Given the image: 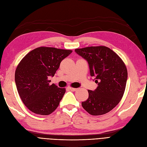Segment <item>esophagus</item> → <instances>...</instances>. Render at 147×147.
<instances>
[{
	"label": "esophagus",
	"mask_w": 147,
	"mask_h": 147,
	"mask_svg": "<svg viewBox=\"0 0 147 147\" xmlns=\"http://www.w3.org/2000/svg\"><path fill=\"white\" fill-rule=\"evenodd\" d=\"M70 90H71L72 91H75L77 90V88H72V87H69Z\"/></svg>",
	"instance_id": "1"
}]
</instances>
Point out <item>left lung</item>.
<instances>
[{
  "label": "left lung",
  "instance_id": "left-lung-1",
  "mask_svg": "<svg viewBox=\"0 0 147 147\" xmlns=\"http://www.w3.org/2000/svg\"><path fill=\"white\" fill-rule=\"evenodd\" d=\"M88 62L90 75L97 87L88 90V99L82 102L83 109L92 115H102L116 107L124 94L127 79L126 67L113 51L104 46L75 49Z\"/></svg>",
  "mask_w": 147,
  "mask_h": 147
}]
</instances>
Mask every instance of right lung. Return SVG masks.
<instances>
[{"mask_svg": "<svg viewBox=\"0 0 147 147\" xmlns=\"http://www.w3.org/2000/svg\"><path fill=\"white\" fill-rule=\"evenodd\" d=\"M72 50L39 47L26 55L15 71V83L24 104L34 113L48 115L57 109L65 92V88L50 84L61 62Z\"/></svg>", "mask_w": 147, "mask_h": 147, "instance_id": "obj_1", "label": "right lung"}]
</instances>
